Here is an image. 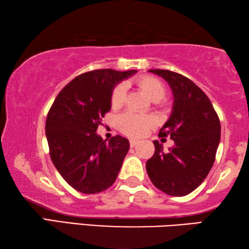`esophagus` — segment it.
Here are the masks:
<instances>
[{
	"label": "esophagus",
	"mask_w": 249,
	"mask_h": 249,
	"mask_svg": "<svg viewBox=\"0 0 249 249\" xmlns=\"http://www.w3.org/2000/svg\"><path fill=\"white\" fill-rule=\"evenodd\" d=\"M137 144H138L137 141H135V140H130V141H129V146H130V147H135Z\"/></svg>",
	"instance_id": "1"
}]
</instances>
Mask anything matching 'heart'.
<instances>
[{
	"instance_id": "1",
	"label": "heart",
	"mask_w": 249,
	"mask_h": 249,
	"mask_svg": "<svg viewBox=\"0 0 249 249\" xmlns=\"http://www.w3.org/2000/svg\"><path fill=\"white\" fill-rule=\"evenodd\" d=\"M135 82L154 102L162 100L166 94L165 86L154 77L144 75L138 78ZM125 96L126 89L123 84L116 86L111 95V107L113 108L121 107L125 101ZM154 124L155 120L151 116L140 115L133 112H126L117 119V127L122 133L130 137L144 136Z\"/></svg>"
}]
</instances>
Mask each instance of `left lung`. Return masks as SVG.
<instances>
[{"label": "left lung", "instance_id": "1", "mask_svg": "<svg viewBox=\"0 0 249 249\" xmlns=\"http://www.w3.org/2000/svg\"><path fill=\"white\" fill-rule=\"evenodd\" d=\"M148 71L166 80L174 94L170 117L159 136H170L175 145L165 151L154 141L147 174L160 191L187 196L203 182L213 166L221 140L220 120L210 99L190 79L169 70Z\"/></svg>", "mask_w": 249, "mask_h": 249}]
</instances>
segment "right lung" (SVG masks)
<instances>
[{"label":"right lung","mask_w":249,"mask_h":249,"mask_svg":"<svg viewBox=\"0 0 249 249\" xmlns=\"http://www.w3.org/2000/svg\"><path fill=\"white\" fill-rule=\"evenodd\" d=\"M136 72L100 69L80 74L59 92L49 109L46 137L50 158L79 192L93 195L115 182L129 142L120 135L103 141L96 129L111 109L114 87Z\"/></svg>","instance_id":"right-lung-1"}]
</instances>
